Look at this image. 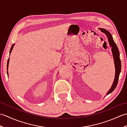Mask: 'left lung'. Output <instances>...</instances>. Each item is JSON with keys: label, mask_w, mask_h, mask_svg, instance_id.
<instances>
[{"label": "left lung", "mask_w": 127, "mask_h": 127, "mask_svg": "<svg viewBox=\"0 0 127 127\" xmlns=\"http://www.w3.org/2000/svg\"><path fill=\"white\" fill-rule=\"evenodd\" d=\"M100 29L102 32H103V33L106 35L107 39H108L110 46L112 47V52L113 53V57H114V59L115 66V69H116L114 81L113 82V84L111 86V88H110V90L109 91V92L107 93V94H109L110 93H111L114 91L115 88L116 87V86L117 85L118 79H119L120 74L121 71V62L120 58L119 50H118V48L116 44H115V41H114V40H113L111 34L109 33V32L106 30L105 29L100 28Z\"/></svg>", "instance_id": "8db88e82"}]
</instances>
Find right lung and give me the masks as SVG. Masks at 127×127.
<instances>
[{
  "label": "right lung",
  "instance_id": "right-lung-1",
  "mask_svg": "<svg viewBox=\"0 0 127 127\" xmlns=\"http://www.w3.org/2000/svg\"><path fill=\"white\" fill-rule=\"evenodd\" d=\"M13 46H14V45H13L12 46H11V50L10 51V54L11 53V51L12 50V48L13 47ZM9 58L7 60V69H8V65H9ZM7 75H8V71H7Z\"/></svg>",
  "mask_w": 127,
  "mask_h": 127
}]
</instances>
